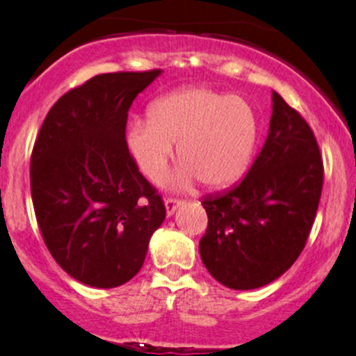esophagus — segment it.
<instances>
[{
  "label": "esophagus",
  "instance_id": "34e87169",
  "mask_svg": "<svg viewBox=\"0 0 356 356\" xmlns=\"http://www.w3.org/2000/svg\"><path fill=\"white\" fill-rule=\"evenodd\" d=\"M184 204V201L181 199H174V197H169L165 199V211H167V216H172L175 211H177V207H181Z\"/></svg>",
  "mask_w": 356,
  "mask_h": 356
}]
</instances>
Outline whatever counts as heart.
<instances>
[{
    "instance_id": "1",
    "label": "heart",
    "mask_w": 356,
    "mask_h": 356,
    "mask_svg": "<svg viewBox=\"0 0 356 356\" xmlns=\"http://www.w3.org/2000/svg\"><path fill=\"white\" fill-rule=\"evenodd\" d=\"M259 124L254 108L241 97L204 87L167 93L149 107V122H136L127 147L140 172L159 182L174 157L182 162L179 182L199 179L207 189L238 182L254 154Z\"/></svg>"
}]
</instances>
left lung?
Returning <instances> with one entry per match:
<instances>
[{"label":"left lung","mask_w":356,"mask_h":356,"mask_svg":"<svg viewBox=\"0 0 356 356\" xmlns=\"http://www.w3.org/2000/svg\"><path fill=\"white\" fill-rule=\"evenodd\" d=\"M323 189V161L306 120L273 92L268 138L246 177L206 195L199 252L216 281L256 289L288 271L303 251Z\"/></svg>","instance_id":"8db88e82"}]
</instances>
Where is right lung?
Wrapping results in <instances>:
<instances>
[{
  "label": "right lung",
  "instance_id": "obj_1",
  "mask_svg": "<svg viewBox=\"0 0 356 356\" xmlns=\"http://www.w3.org/2000/svg\"><path fill=\"white\" fill-rule=\"evenodd\" d=\"M161 70L102 73L60 97L31 152L35 216L53 259L80 283L140 271L165 206L129 152V108Z\"/></svg>",
  "mask_w": 356,
  "mask_h": 356
}]
</instances>
